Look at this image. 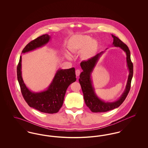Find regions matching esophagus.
<instances>
[{"label": "esophagus", "mask_w": 148, "mask_h": 148, "mask_svg": "<svg viewBox=\"0 0 148 148\" xmlns=\"http://www.w3.org/2000/svg\"><path fill=\"white\" fill-rule=\"evenodd\" d=\"M80 71L79 69H77L75 71V74H76V75L78 77L80 75Z\"/></svg>", "instance_id": "esophagus-1"}]
</instances>
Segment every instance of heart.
I'll return each mask as SVG.
<instances>
[{
  "label": "heart",
  "mask_w": 148,
  "mask_h": 148,
  "mask_svg": "<svg viewBox=\"0 0 148 148\" xmlns=\"http://www.w3.org/2000/svg\"><path fill=\"white\" fill-rule=\"evenodd\" d=\"M69 48L72 52L82 51L81 56L84 59H88L94 56L96 53L98 42L92 39V37L86 35H75L71 37L69 41ZM68 58H71L69 53L67 54Z\"/></svg>",
  "instance_id": "obj_1"
}]
</instances>
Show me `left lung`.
<instances>
[{
    "instance_id": "obj_1",
    "label": "left lung",
    "mask_w": 148,
    "mask_h": 148,
    "mask_svg": "<svg viewBox=\"0 0 148 148\" xmlns=\"http://www.w3.org/2000/svg\"><path fill=\"white\" fill-rule=\"evenodd\" d=\"M113 45L116 47H120L127 54V66L129 71V74L127 81V85L120 98L114 102H105L99 98L94 92V88L92 85L91 74L94 67L98 61L99 58L104 51H101L86 61H83L80 66L83 71L80 75L79 82L81 85L84 95L85 103L86 106L93 113L106 112L119 107L125 100L129 92L131 86V82L133 75V64L130 59V52L127 45L119 39L112 35Z\"/></svg>"
}]
</instances>
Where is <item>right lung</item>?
I'll return each instance as SVG.
<instances>
[{
    "label": "right lung",
    "mask_w": 148,
    "mask_h": 148,
    "mask_svg": "<svg viewBox=\"0 0 148 148\" xmlns=\"http://www.w3.org/2000/svg\"><path fill=\"white\" fill-rule=\"evenodd\" d=\"M50 36L44 34L31 41L22 50L25 53L42 47L49 41ZM21 56L17 66V78L23 97L30 107L42 113L58 112L63 106L67 88L76 81L75 68L59 69L47 90L39 92H31L24 84L21 76Z\"/></svg>",
    "instance_id": "1"
}]
</instances>
